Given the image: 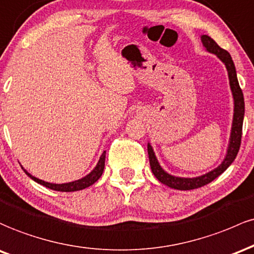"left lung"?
<instances>
[{
	"mask_svg": "<svg viewBox=\"0 0 254 254\" xmlns=\"http://www.w3.org/2000/svg\"><path fill=\"white\" fill-rule=\"evenodd\" d=\"M201 42H203L204 47L206 48L207 51H210V53L212 54H216V55L219 58V60H222V62L226 64L228 75H229L230 89H232L233 97H234V120H233L229 149H228V153L226 158H224V161L222 162V164L219 165V167L216 168V169H213L212 172L205 174V175L198 176V178H193V179L176 178V176H172L168 173H165L161 168V165L158 164L157 158H156L155 153H153V150L152 147H151V145L150 144L147 145V153H149L151 170H152L153 175H155L156 178H157V180L161 181L162 184L167 185V186L172 187V189L181 190L199 189V187H203L205 185L210 184V182L215 180L216 178H218V176L233 163V161H234L236 155H238L239 149H240V145H241L242 124H244V115H245V101H244V93H242V90L238 81V76H236L234 62H233L230 54L228 53L227 50L222 49L217 43L213 41L211 37L206 35L201 36Z\"/></svg>",
	"mask_w": 254,
	"mask_h": 254,
	"instance_id": "8db88e82",
	"label": "left lung"
}]
</instances>
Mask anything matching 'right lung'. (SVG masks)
I'll use <instances>...</instances> for the list:
<instances>
[{
    "instance_id": "add662e5",
    "label": "right lung",
    "mask_w": 254,
    "mask_h": 254,
    "mask_svg": "<svg viewBox=\"0 0 254 254\" xmlns=\"http://www.w3.org/2000/svg\"><path fill=\"white\" fill-rule=\"evenodd\" d=\"M104 162H105V151L103 152V155L101 156V158H99L98 163H97L95 169H93L92 172L89 174V175L80 179V180L69 182V184H61V185L49 184V182H45V181L39 180V179L35 178V176H32L31 174H28L25 169H24V172L26 173L27 175L32 179V180H35L36 182H38V184L43 185V186L48 187V189L54 190H60V192H74V190H80L86 189V187H89V186H91V185L95 184V182L98 180L99 178H101L102 174H103Z\"/></svg>"
}]
</instances>
